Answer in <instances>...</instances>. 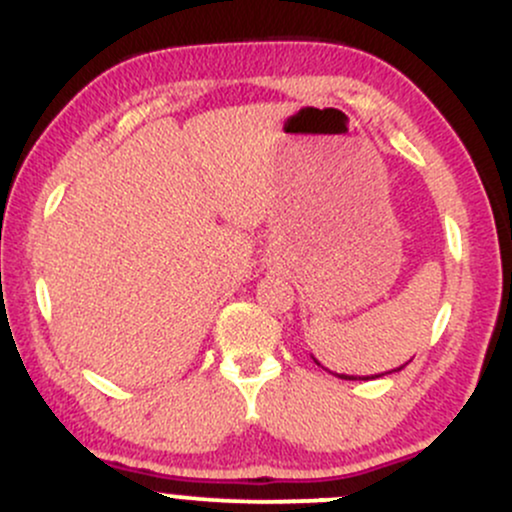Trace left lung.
<instances>
[{"mask_svg":"<svg viewBox=\"0 0 512 512\" xmlns=\"http://www.w3.org/2000/svg\"><path fill=\"white\" fill-rule=\"evenodd\" d=\"M319 365V363H317ZM406 365H409V363H406ZM401 367H404V365H401ZM401 367H399V370H401ZM396 372V370H394ZM338 377H341V380H358V377H350V375H338ZM375 377H380V375H375ZM375 377H372V380H375ZM363 380H367V377H363Z\"/></svg>","mask_w":512,"mask_h":512,"instance_id":"left-lung-1","label":"left lung"}]
</instances>
